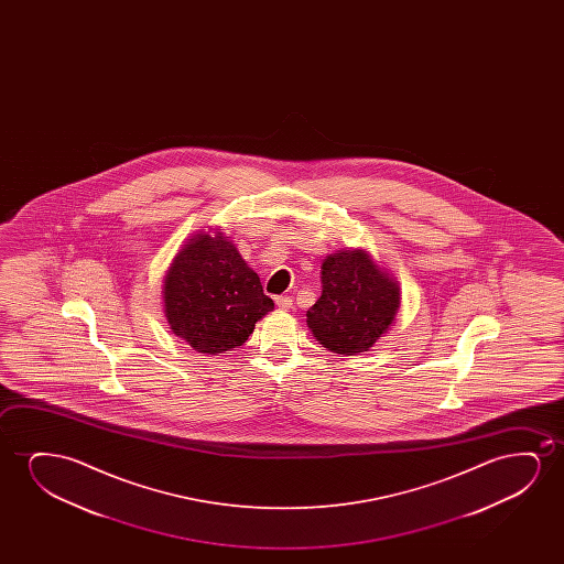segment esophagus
Returning a JSON list of instances; mask_svg holds the SVG:
<instances>
[{
	"label": "esophagus",
	"instance_id": "1",
	"mask_svg": "<svg viewBox=\"0 0 564 564\" xmlns=\"http://www.w3.org/2000/svg\"><path fill=\"white\" fill-rule=\"evenodd\" d=\"M275 304L279 310H291L293 308V299L291 296H275Z\"/></svg>",
	"mask_w": 564,
	"mask_h": 564
}]
</instances>
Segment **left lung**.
<instances>
[{
    "instance_id": "8db88e82",
    "label": "left lung",
    "mask_w": 564,
    "mask_h": 564,
    "mask_svg": "<svg viewBox=\"0 0 564 564\" xmlns=\"http://www.w3.org/2000/svg\"><path fill=\"white\" fill-rule=\"evenodd\" d=\"M322 296L306 312V324L337 355L364 352L393 324L401 306L399 285L364 250L327 256Z\"/></svg>"
}]
</instances>
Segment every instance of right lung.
<instances>
[{
    "label": "right lung",
    "instance_id": "obj_1",
    "mask_svg": "<svg viewBox=\"0 0 564 564\" xmlns=\"http://www.w3.org/2000/svg\"><path fill=\"white\" fill-rule=\"evenodd\" d=\"M163 302L171 329L202 355L245 345L256 322L273 310L258 273L221 232L198 235L175 256Z\"/></svg>",
    "mask_w": 564,
    "mask_h": 564
}]
</instances>
